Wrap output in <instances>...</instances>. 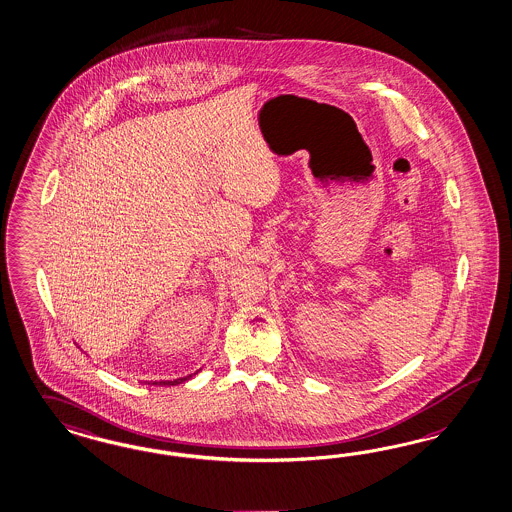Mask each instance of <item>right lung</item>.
I'll use <instances>...</instances> for the list:
<instances>
[{
    "label": "right lung",
    "instance_id": "right-lung-1",
    "mask_svg": "<svg viewBox=\"0 0 512 512\" xmlns=\"http://www.w3.org/2000/svg\"><path fill=\"white\" fill-rule=\"evenodd\" d=\"M189 378H192V374L190 376H187V378H179V380L174 381H162V383H168V385H177V383H181V381H187ZM157 385V383H155Z\"/></svg>",
    "mask_w": 512,
    "mask_h": 512
}]
</instances>
